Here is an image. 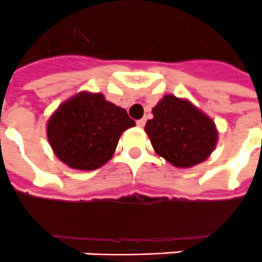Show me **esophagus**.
I'll return each instance as SVG.
<instances>
[{
  "label": "esophagus",
  "instance_id": "obj_1",
  "mask_svg": "<svg viewBox=\"0 0 262 262\" xmlns=\"http://www.w3.org/2000/svg\"><path fill=\"white\" fill-rule=\"evenodd\" d=\"M136 123H137V126H139V127H143V126L146 125V119H144V118H143V119H139Z\"/></svg>",
  "mask_w": 262,
  "mask_h": 262
}]
</instances>
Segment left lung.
<instances>
[{
	"instance_id": "8db88e82",
	"label": "left lung",
	"mask_w": 262,
	"mask_h": 262,
	"mask_svg": "<svg viewBox=\"0 0 262 262\" xmlns=\"http://www.w3.org/2000/svg\"><path fill=\"white\" fill-rule=\"evenodd\" d=\"M152 115L144 130L157 154L173 166L199 165L214 151L216 126L190 101L168 94L152 108Z\"/></svg>"
}]
</instances>
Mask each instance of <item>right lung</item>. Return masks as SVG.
I'll return each instance as SVG.
<instances>
[{"instance_id": "add662e5", "label": "right lung", "mask_w": 262, "mask_h": 262, "mask_svg": "<svg viewBox=\"0 0 262 262\" xmlns=\"http://www.w3.org/2000/svg\"><path fill=\"white\" fill-rule=\"evenodd\" d=\"M135 125L126 110L106 101L101 93L82 92L50 116L47 137L61 162L94 170L111 160L122 133Z\"/></svg>"}]
</instances>
